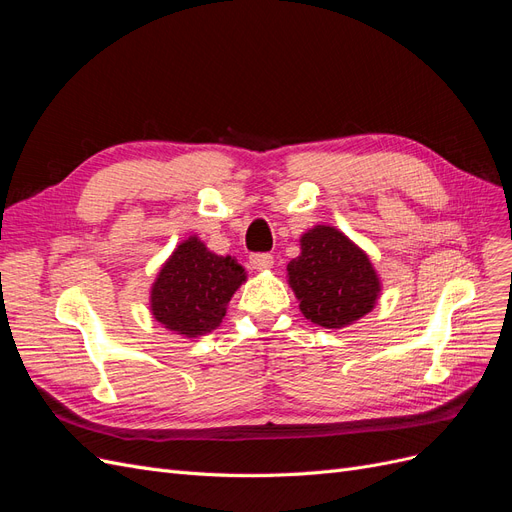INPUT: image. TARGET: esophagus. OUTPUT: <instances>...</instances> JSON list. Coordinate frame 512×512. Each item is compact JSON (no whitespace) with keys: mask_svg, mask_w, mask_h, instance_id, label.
<instances>
[{"mask_svg":"<svg viewBox=\"0 0 512 512\" xmlns=\"http://www.w3.org/2000/svg\"><path fill=\"white\" fill-rule=\"evenodd\" d=\"M250 265L254 269H271L273 265V256L267 254V252H256L250 256Z\"/></svg>","mask_w":512,"mask_h":512,"instance_id":"34e87169","label":"esophagus"}]
</instances>
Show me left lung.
<instances>
[{"label": "left lung", "instance_id": "8db88e82", "mask_svg": "<svg viewBox=\"0 0 512 512\" xmlns=\"http://www.w3.org/2000/svg\"><path fill=\"white\" fill-rule=\"evenodd\" d=\"M288 282L307 320L342 329L376 303L380 282L369 258L342 232L318 226L301 239V256L288 265Z\"/></svg>", "mask_w": 512, "mask_h": 512}]
</instances>
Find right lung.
Returning <instances> with one entry per match:
<instances>
[{"mask_svg": "<svg viewBox=\"0 0 512 512\" xmlns=\"http://www.w3.org/2000/svg\"><path fill=\"white\" fill-rule=\"evenodd\" d=\"M245 282L243 267L230 256H215L198 239L181 243L162 267L151 290V312L179 335L218 329L226 303Z\"/></svg>", "mask_w": 512, "mask_h": 512, "instance_id": "obj_1", "label": "right lung"}]
</instances>
